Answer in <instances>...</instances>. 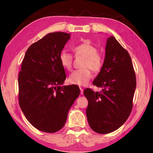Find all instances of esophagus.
Listing matches in <instances>:
<instances>
[{
  "label": "esophagus",
  "mask_w": 153,
  "mask_h": 153,
  "mask_svg": "<svg viewBox=\"0 0 153 153\" xmlns=\"http://www.w3.org/2000/svg\"><path fill=\"white\" fill-rule=\"evenodd\" d=\"M79 89H80L81 95H83V88H82V87H79Z\"/></svg>",
  "instance_id": "esophagus-1"
}]
</instances>
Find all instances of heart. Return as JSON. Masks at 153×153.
Returning a JSON list of instances; mask_svg holds the SVG:
<instances>
[{"instance_id": "b5f03b06", "label": "heart", "mask_w": 153, "mask_h": 153, "mask_svg": "<svg viewBox=\"0 0 153 153\" xmlns=\"http://www.w3.org/2000/svg\"><path fill=\"white\" fill-rule=\"evenodd\" d=\"M74 52L76 56L85 57L83 62L84 68L73 71L70 75L69 82L75 85L84 86L89 83L91 77V69L94 72H99L103 65V58L100 53H97L96 47L88 41H84L74 47ZM60 63L64 68L71 70L73 63V55L63 51L59 55Z\"/></svg>"}]
</instances>
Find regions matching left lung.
<instances>
[{
	"label": "left lung",
	"instance_id": "1",
	"mask_svg": "<svg viewBox=\"0 0 153 153\" xmlns=\"http://www.w3.org/2000/svg\"><path fill=\"white\" fill-rule=\"evenodd\" d=\"M105 52L102 67L93 82L102 91L87 88L83 92L88 100L89 124L100 134L115 131L125 123L131 112L136 87L131 57L114 37L108 38Z\"/></svg>",
	"mask_w": 153,
	"mask_h": 153
}]
</instances>
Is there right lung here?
<instances>
[{
	"label": "right lung",
	"mask_w": 153,
	"mask_h": 153,
	"mask_svg": "<svg viewBox=\"0 0 153 153\" xmlns=\"http://www.w3.org/2000/svg\"><path fill=\"white\" fill-rule=\"evenodd\" d=\"M70 34L55 32L28 48L18 76L19 106L39 130L54 133L63 128L80 93L77 85L60 86L66 79L59 55Z\"/></svg>",
	"instance_id": "add662e5"
}]
</instances>
